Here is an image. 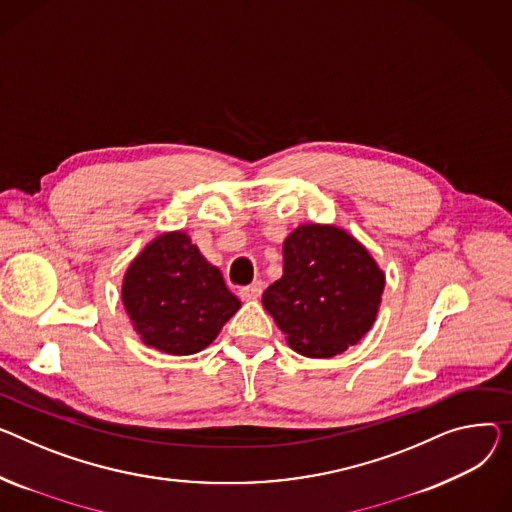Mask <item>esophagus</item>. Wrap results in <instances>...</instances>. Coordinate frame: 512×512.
<instances>
[{
  "instance_id": "obj_1",
  "label": "esophagus",
  "mask_w": 512,
  "mask_h": 512,
  "mask_svg": "<svg viewBox=\"0 0 512 512\" xmlns=\"http://www.w3.org/2000/svg\"><path fill=\"white\" fill-rule=\"evenodd\" d=\"M263 292V282H253L251 286H243L241 290H238V294H241L243 300H257Z\"/></svg>"
}]
</instances>
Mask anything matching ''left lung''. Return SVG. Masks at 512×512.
<instances>
[{"mask_svg": "<svg viewBox=\"0 0 512 512\" xmlns=\"http://www.w3.org/2000/svg\"><path fill=\"white\" fill-rule=\"evenodd\" d=\"M385 274L346 230L298 226L284 241V274L265 311L302 356L331 358L358 344L379 313Z\"/></svg>", "mask_w": 512, "mask_h": 512, "instance_id": "1", "label": "left lung"}]
</instances>
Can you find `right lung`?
Segmentation results:
<instances>
[{
    "label": "right lung",
    "instance_id": "1",
    "mask_svg": "<svg viewBox=\"0 0 512 512\" xmlns=\"http://www.w3.org/2000/svg\"><path fill=\"white\" fill-rule=\"evenodd\" d=\"M121 294L142 342L175 356L210 346L241 309L220 269L203 259L185 232L154 238L131 261Z\"/></svg>",
    "mask_w": 512,
    "mask_h": 512
}]
</instances>
